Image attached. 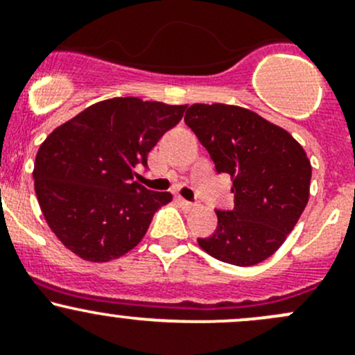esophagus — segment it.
Listing matches in <instances>:
<instances>
[{
	"label": "esophagus",
	"mask_w": 355,
	"mask_h": 355,
	"mask_svg": "<svg viewBox=\"0 0 355 355\" xmlns=\"http://www.w3.org/2000/svg\"><path fill=\"white\" fill-rule=\"evenodd\" d=\"M178 202L181 203V207H182V209H186V210H189V209H193V207H195V205H193L191 202H188V200H184V198H182V196H178Z\"/></svg>",
	"instance_id": "obj_1"
}]
</instances>
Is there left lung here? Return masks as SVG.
Masks as SVG:
<instances>
[{
    "instance_id": "8db88e82",
    "label": "left lung",
    "mask_w": 355,
    "mask_h": 355,
    "mask_svg": "<svg viewBox=\"0 0 355 355\" xmlns=\"http://www.w3.org/2000/svg\"><path fill=\"white\" fill-rule=\"evenodd\" d=\"M184 122L217 173L231 176L233 210H216V233L200 238L202 250L233 266L271 257L295 227L311 188V160L279 125L236 105L195 103Z\"/></svg>"
}]
</instances>
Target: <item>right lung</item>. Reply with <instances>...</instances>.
<instances>
[{"label":"right lung","mask_w":355,"mask_h":355,"mask_svg":"<svg viewBox=\"0 0 355 355\" xmlns=\"http://www.w3.org/2000/svg\"><path fill=\"white\" fill-rule=\"evenodd\" d=\"M186 105L135 96L98 101L58 125L40 146L34 189L50 230L77 257L108 262L136 247L153 214L173 200L135 181L136 167Z\"/></svg>","instance_id":"add662e5"}]
</instances>
